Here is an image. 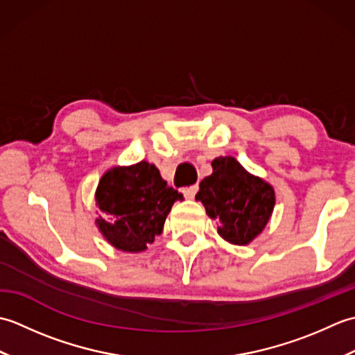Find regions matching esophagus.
Instances as JSON below:
<instances>
[{
	"label": "esophagus",
	"instance_id": "34e87169",
	"mask_svg": "<svg viewBox=\"0 0 355 355\" xmlns=\"http://www.w3.org/2000/svg\"><path fill=\"white\" fill-rule=\"evenodd\" d=\"M197 191H198V186H197V184L184 187V189H183L184 198H186V200H193V197H195V193H197Z\"/></svg>",
	"mask_w": 355,
	"mask_h": 355
}]
</instances>
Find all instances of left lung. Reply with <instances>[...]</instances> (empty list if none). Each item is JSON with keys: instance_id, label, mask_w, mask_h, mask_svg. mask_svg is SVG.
I'll return each instance as SVG.
<instances>
[{"instance_id": "8db88e82", "label": "left lung", "mask_w": 355, "mask_h": 355, "mask_svg": "<svg viewBox=\"0 0 355 355\" xmlns=\"http://www.w3.org/2000/svg\"><path fill=\"white\" fill-rule=\"evenodd\" d=\"M212 173L200 183L201 201L218 235L233 245H248L258 238L273 214V186L244 169L235 157H216Z\"/></svg>"}]
</instances>
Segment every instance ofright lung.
Masks as SVG:
<instances>
[{
	"label": "right lung",
	"instance_id": "1",
	"mask_svg": "<svg viewBox=\"0 0 355 355\" xmlns=\"http://www.w3.org/2000/svg\"><path fill=\"white\" fill-rule=\"evenodd\" d=\"M183 195L168 186L155 164L141 160L112 166L96 189V225L117 250L145 252L162 235L164 221Z\"/></svg>",
	"mask_w": 355,
	"mask_h": 355
}]
</instances>
